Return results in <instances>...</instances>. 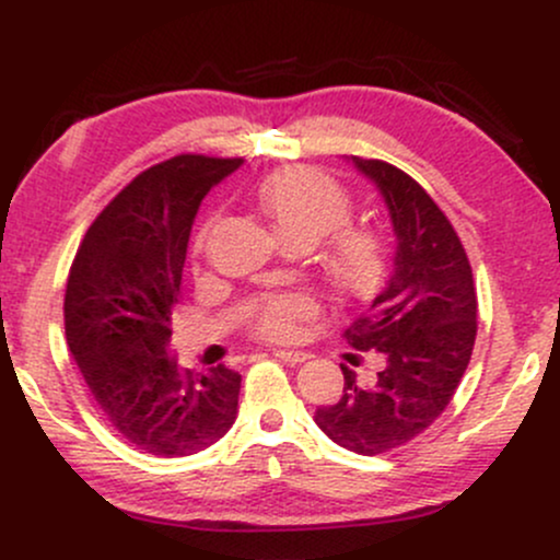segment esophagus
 I'll list each match as a JSON object with an SVG mask.
<instances>
[{"label":"esophagus","instance_id":"esophagus-1","mask_svg":"<svg viewBox=\"0 0 560 560\" xmlns=\"http://www.w3.org/2000/svg\"><path fill=\"white\" fill-rule=\"evenodd\" d=\"M273 355L279 358V361H284V363H292V365H298V363H305L307 358V352H302V350H273Z\"/></svg>","mask_w":560,"mask_h":560}]
</instances>
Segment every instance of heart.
Masks as SVG:
<instances>
[{
    "mask_svg": "<svg viewBox=\"0 0 560 560\" xmlns=\"http://www.w3.org/2000/svg\"><path fill=\"white\" fill-rule=\"evenodd\" d=\"M258 205L279 240L318 242L342 229L352 215L350 195L331 176L316 168H287L258 186ZM218 226V215L205 218L197 244L202 247ZM331 281L345 292H365L384 268V242L369 229H345L334 236L326 255ZM316 305L305 294H281L268 300L255 316V329L268 339H289L300 320L311 318Z\"/></svg>",
    "mask_w": 560,
    "mask_h": 560,
    "instance_id": "b5f03b06",
    "label": "heart"
}]
</instances>
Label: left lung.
<instances>
[{"label": "left lung", "mask_w": 560, "mask_h": 560, "mask_svg": "<svg viewBox=\"0 0 560 560\" xmlns=\"http://www.w3.org/2000/svg\"><path fill=\"white\" fill-rule=\"evenodd\" d=\"M389 213L395 253L382 292L347 329L355 350L382 352V371L361 384L342 365L345 389L313 416L339 447L378 455L432 427L458 389L477 339V289L455 229L408 173L350 158Z\"/></svg>", "instance_id": "left-lung-1"}]
</instances>
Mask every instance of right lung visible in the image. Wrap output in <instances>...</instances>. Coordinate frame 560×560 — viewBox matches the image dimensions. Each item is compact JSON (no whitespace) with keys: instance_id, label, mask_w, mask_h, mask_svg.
Instances as JSON below:
<instances>
[{"instance_id":"right-lung-1","label":"right lung","mask_w":560,"mask_h":560,"mask_svg":"<svg viewBox=\"0 0 560 560\" xmlns=\"http://www.w3.org/2000/svg\"><path fill=\"white\" fill-rule=\"evenodd\" d=\"M244 160L178 155L139 173L96 215L66 289V334L83 382L124 440L184 458L229 432L242 376L178 369L171 324L191 223L205 195Z\"/></svg>"}]
</instances>
